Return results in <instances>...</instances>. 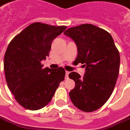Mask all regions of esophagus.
I'll return each instance as SVG.
<instances>
[{
	"label": "esophagus",
	"instance_id": "34e87169",
	"mask_svg": "<svg viewBox=\"0 0 130 130\" xmlns=\"http://www.w3.org/2000/svg\"><path fill=\"white\" fill-rule=\"evenodd\" d=\"M69 73H70V72L69 71H65V78H69Z\"/></svg>",
	"mask_w": 130,
	"mask_h": 130
}]
</instances>
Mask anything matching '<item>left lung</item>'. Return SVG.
<instances>
[{"label": "left lung", "instance_id": "8db88e82", "mask_svg": "<svg viewBox=\"0 0 130 130\" xmlns=\"http://www.w3.org/2000/svg\"><path fill=\"white\" fill-rule=\"evenodd\" d=\"M64 34L76 43L75 61L84 64L83 77L71 72L69 78L75 87L69 92L73 104L79 110L90 112L100 108L112 94L120 69V57L111 35L92 24L69 28Z\"/></svg>", "mask_w": 130, "mask_h": 130}]
</instances>
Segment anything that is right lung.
Returning <instances> with one entry per match:
<instances>
[{
    "instance_id": "right-lung-1",
    "label": "right lung",
    "mask_w": 130,
    "mask_h": 130,
    "mask_svg": "<svg viewBox=\"0 0 130 130\" xmlns=\"http://www.w3.org/2000/svg\"><path fill=\"white\" fill-rule=\"evenodd\" d=\"M66 28L33 23L10 42L4 58L5 77L16 100L25 108L45 106L64 80V69H43L41 61L49 56L53 40Z\"/></svg>"
}]
</instances>
